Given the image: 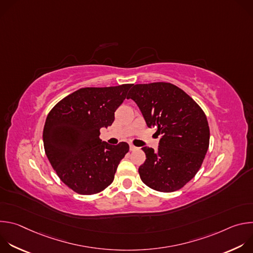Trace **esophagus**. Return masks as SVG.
Returning a JSON list of instances; mask_svg holds the SVG:
<instances>
[{
    "instance_id": "obj_1",
    "label": "esophagus",
    "mask_w": 253,
    "mask_h": 253,
    "mask_svg": "<svg viewBox=\"0 0 253 253\" xmlns=\"http://www.w3.org/2000/svg\"><path fill=\"white\" fill-rule=\"evenodd\" d=\"M137 149V147H135L134 145H132V144H130V150L131 151H134V150H136Z\"/></svg>"
}]
</instances>
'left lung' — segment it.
Wrapping results in <instances>:
<instances>
[{"label": "left lung", "mask_w": 253, "mask_h": 253, "mask_svg": "<svg viewBox=\"0 0 253 253\" xmlns=\"http://www.w3.org/2000/svg\"><path fill=\"white\" fill-rule=\"evenodd\" d=\"M127 99L138 105L147 126L162 135L157 150L142 148L146 160L138 171L143 183L160 192L181 189L200 169L209 147L205 113L171 83L136 84Z\"/></svg>", "instance_id": "obj_1"}]
</instances>
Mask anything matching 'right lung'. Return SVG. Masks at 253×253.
<instances>
[{
    "mask_svg": "<svg viewBox=\"0 0 253 253\" xmlns=\"http://www.w3.org/2000/svg\"><path fill=\"white\" fill-rule=\"evenodd\" d=\"M132 85L81 88L58 102L47 116L45 153L61 181L78 194H96L109 186L129 151L126 142L110 145L99 136L101 128L112 125Z\"/></svg>",
    "mask_w": 253,
    "mask_h": 253,
    "instance_id": "right-lung-1",
    "label": "right lung"
}]
</instances>
